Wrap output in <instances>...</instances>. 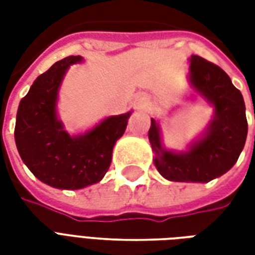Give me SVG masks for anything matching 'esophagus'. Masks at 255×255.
<instances>
[{
    "instance_id": "1",
    "label": "esophagus",
    "mask_w": 255,
    "mask_h": 255,
    "mask_svg": "<svg viewBox=\"0 0 255 255\" xmlns=\"http://www.w3.org/2000/svg\"><path fill=\"white\" fill-rule=\"evenodd\" d=\"M150 105V98L149 95L146 94H139L135 97V100H133V106H135V109H138V111H146Z\"/></svg>"
}]
</instances>
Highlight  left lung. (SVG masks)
Masks as SVG:
<instances>
[{"mask_svg":"<svg viewBox=\"0 0 255 255\" xmlns=\"http://www.w3.org/2000/svg\"><path fill=\"white\" fill-rule=\"evenodd\" d=\"M188 79L192 89L214 108L206 131L188 146L187 151L176 153L162 147L160 126L151 119L149 140L155 168L165 179L208 183L230 171L239 158L247 138L246 106L230 76L205 58L191 56Z\"/></svg>","mask_w":255,"mask_h":255,"instance_id":"8db88e82","label":"left lung"}]
</instances>
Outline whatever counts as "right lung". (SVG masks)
Segmentation results:
<instances>
[{"label": "right lung", "instance_id": "1", "mask_svg": "<svg viewBox=\"0 0 255 255\" xmlns=\"http://www.w3.org/2000/svg\"><path fill=\"white\" fill-rule=\"evenodd\" d=\"M80 56L60 60L39 75L20 101L14 140L19 154L34 176L47 186L79 190L101 182L112 162L117 139L127 128L131 112L106 117L86 133L71 136L57 119V95L69 65Z\"/></svg>", "mask_w": 255, "mask_h": 255}]
</instances>
